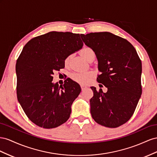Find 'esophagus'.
<instances>
[{
	"mask_svg": "<svg viewBox=\"0 0 157 157\" xmlns=\"http://www.w3.org/2000/svg\"><path fill=\"white\" fill-rule=\"evenodd\" d=\"M81 88H82V90L83 91V90H84L85 89H86V87H84V86H81Z\"/></svg>",
	"mask_w": 157,
	"mask_h": 157,
	"instance_id": "1",
	"label": "esophagus"
}]
</instances>
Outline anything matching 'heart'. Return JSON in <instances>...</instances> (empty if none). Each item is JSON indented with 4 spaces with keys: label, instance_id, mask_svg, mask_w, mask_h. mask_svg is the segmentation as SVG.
Wrapping results in <instances>:
<instances>
[{
    "label": "heart",
    "instance_id": "1",
    "mask_svg": "<svg viewBox=\"0 0 157 157\" xmlns=\"http://www.w3.org/2000/svg\"><path fill=\"white\" fill-rule=\"evenodd\" d=\"M80 55H81L84 59L86 60L90 56L95 55V52L93 51V49L90 47H85L81 51H79ZM70 56L66 58L64 60V63L67 64L68 63L70 60ZM93 77V73L92 71H87V72H74L70 74V78L73 80V81L77 82L78 83L82 84V85H86L91 82L92 78Z\"/></svg>",
    "mask_w": 157,
    "mask_h": 157
}]
</instances>
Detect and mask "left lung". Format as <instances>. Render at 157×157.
<instances>
[{"mask_svg": "<svg viewBox=\"0 0 157 157\" xmlns=\"http://www.w3.org/2000/svg\"><path fill=\"white\" fill-rule=\"evenodd\" d=\"M81 37L98 59L101 73L97 81L108 89L103 93L91 87L92 118L101 126L119 127L131 118L141 95V59L130 43L110 32L81 34Z\"/></svg>", "mask_w": 157, "mask_h": 157, "instance_id": "8db88e82", "label": "left lung"}]
</instances>
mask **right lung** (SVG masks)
I'll list each match as a JSON object with an SVG mask.
<instances>
[{
    "label": "right lung",
    "instance_id": "1",
    "mask_svg": "<svg viewBox=\"0 0 157 157\" xmlns=\"http://www.w3.org/2000/svg\"><path fill=\"white\" fill-rule=\"evenodd\" d=\"M79 34L51 31L25 44L16 64L17 98L28 118L37 126L52 129L70 118L71 106L81 92L79 84L68 78L63 86L53 84L55 71L83 46Z\"/></svg>",
    "mask_w": 157,
    "mask_h": 157
}]
</instances>
